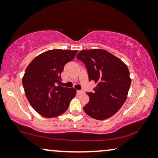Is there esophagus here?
<instances>
[{"label":"esophagus","instance_id":"34e87169","mask_svg":"<svg viewBox=\"0 0 158 158\" xmlns=\"http://www.w3.org/2000/svg\"><path fill=\"white\" fill-rule=\"evenodd\" d=\"M83 93H84V92H83V90H77V94H83Z\"/></svg>","mask_w":158,"mask_h":158}]
</instances>
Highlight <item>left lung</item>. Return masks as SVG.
<instances>
[{
    "instance_id": "left-lung-1",
    "label": "left lung",
    "mask_w": 158,
    "mask_h": 158,
    "mask_svg": "<svg viewBox=\"0 0 158 158\" xmlns=\"http://www.w3.org/2000/svg\"><path fill=\"white\" fill-rule=\"evenodd\" d=\"M77 58L85 64L89 81L97 83L94 91L87 92L90 99L83 107L92 118L102 120L114 115L124 104L131 85L126 64L105 50H81Z\"/></svg>"
}]
</instances>
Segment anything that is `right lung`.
<instances>
[{
  "label": "right lung",
  "instance_id": "add662e5",
  "mask_svg": "<svg viewBox=\"0 0 158 158\" xmlns=\"http://www.w3.org/2000/svg\"><path fill=\"white\" fill-rule=\"evenodd\" d=\"M78 50H50L36 56L27 66L22 83L25 94L37 113L47 118L56 117L67 110L77 94L73 88H64L61 73Z\"/></svg>",
  "mask_w": 158,
  "mask_h": 158
}]
</instances>
